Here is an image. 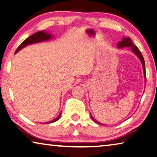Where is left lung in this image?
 Returning <instances> with one entry per match:
<instances>
[{"label":"left lung","instance_id":"obj_1","mask_svg":"<svg viewBox=\"0 0 157 157\" xmlns=\"http://www.w3.org/2000/svg\"><path fill=\"white\" fill-rule=\"evenodd\" d=\"M124 47H130V49L132 50L136 55L138 57V59H140V61H141L142 66H143V73H144V78H145V82H146V72H145V60H144L143 56L142 55V54L140 53V50H139L138 47L134 45L133 44V42L131 41V38L129 37H124L122 40L119 41L117 43V48H124ZM91 118L92 119L94 122H96V124H101L100 122H98V121L96 120L93 117V116L91 114Z\"/></svg>","mask_w":157,"mask_h":157}]
</instances>
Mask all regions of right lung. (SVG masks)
Segmentation results:
<instances>
[{
    "label": "right lung",
    "mask_w": 157,
    "mask_h": 157,
    "mask_svg": "<svg viewBox=\"0 0 157 157\" xmlns=\"http://www.w3.org/2000/svg\"><path fill=\"white\" fill-rule=\"evenodd\" d=\"M52 38H53V36H52L51 33H49L47 31H41L37 32V33L33 34L32 36H31L30 37H29L28 38H26V40H25L23 43H22L18 47V48L17 49L15 54L17 53V52H18L19 50H21L22 48H24V47L28 46V45H30V44L47 41V40H49L52 39ZM61 113H60V114H59V116L57 117H56L55 119H53V120H52L47 123H53V122H55V121H58L61 117Z\"/></svg>",
    "instance_id": "1"
}]
</instances>
